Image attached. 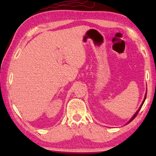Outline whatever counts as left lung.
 Listing matches in <instances>:
<instances>
[{"label":"left lung","instance_id":"obj_1","mask_svg":"<svg viewBox=\"0 0 156 156\" xmlns=\"http://www.w3.org/2000/svg\"><path fill=\"white\" fill-rule=\"evenodd\" d=\"M146 97H147V94L146 95H145V97H144V100H143V102H142V105H141V106L140 107V109L138 110V111H137V112H136V113H135V114H134V115L133 116V117H132V118H131V119L130 120V121H129V122H131V121L132 120H133V119H134V118H135L136 117V115H138V112H139V111L140 110V109H141V108H142V105H143V104H144V100H145V99H146Z\"/></svg>","mask_w":156,"mask_h":156}]
</instances>
